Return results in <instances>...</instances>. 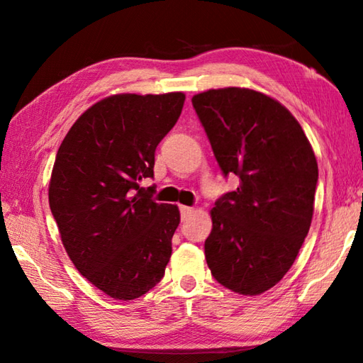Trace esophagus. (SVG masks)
<instances>
[{
    "mask_svg": "<svg viewBox=\"0 0 363 363\" xmlns=\"http://www.w3.org/2000/svg\"><path fill=\"white\" fill-rule=\"evenodd\" d=\"M179 210H181V216H182V218H187V216H190V214L194 213V208L184 206V205L179 208Z\"/></svg>",
    "mask_w": 363,
    "mask_h": 363,
    "instance_id": "34e87169",
    "label": "esophagus"
}]
</instances>
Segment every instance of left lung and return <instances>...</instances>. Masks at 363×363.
<instances>
[{"instance_id": "left-lung-1", "label": "left lung", "mask_w": 363, "mask_h": 363, "mask_svg": "<svg viewBox=\"0 0 363 363\" xmlns=\"http://www.w3.org/2000/svg\"><path fill=\"white\" fill-rule=\"evenodd\" d=\"M192 104L220 171L240 181L211 210L208 267L223 286L256 296L284 279L309 232L314 150L290 110L259 91L210 89Z\"/></svg>"}]
</instances>
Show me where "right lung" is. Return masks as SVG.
<instances>
[{
  "mask_svg": "<svg viewBox=\"0 0 363 363\" xmlns=\"http://www.w3.org/2000/svg\"><path fill=\"white\" fill-rule=\"evenodd\" d=\"M186 94H115L91 106L60 144L49 206L67 255L110 298L131 301L163 279L176 205L139 187L153 177L155 149L182 112Z\"/></svg>",
  "mask_w": 363,
  "mask_h": 363,
  "instance_id": "right-lung-1",
  "label": "right lung"
}]
</instances>
